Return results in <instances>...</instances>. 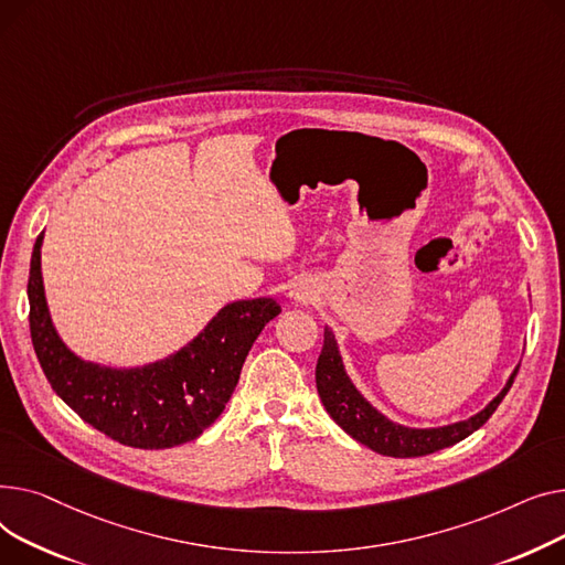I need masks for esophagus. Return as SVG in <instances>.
<instances>
[{"label": "esophagus", "instance_id": "34e87169", "mask_svg": "<svg viewBox=\"0 0 565 565\" xmlns=\"http://www.w3.org/2000/svg\"><path fill=\"white\" fill-rule=\"evenodd\" d=\"M291 296H294V301H301V303H306V301H308V291H303V289H296V291H291Z\"/></svg>", "mask_w": 565, "mask_h": 565}]
</instances>
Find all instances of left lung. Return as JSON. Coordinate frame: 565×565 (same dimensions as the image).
I'll list each match as a JSON object with an SVG mask.
<instances>
[{
  "label": "left lung",
  "mask_w": 565,
  "mask_h": 565,
  "mask_svg": "<svg viewBox=\"0 0 565 565\" xmlns=\"http://www.w3.org/2000/svg\"><path fill=\"white\" fill-rule=\"evenodd\" d=\"M518 370L509 376L502 392L494 399L470 419H462L456 424L438 426V428H411L402 426L392 419H387L383 413H379L364 396L358 392V387L351 383V379L344 372L342 355L335 342L333 330L328 326L323 328V347L317 360V392L321 396V404L328 411L347 434L370 447L376 454L394 456V458H415L440 451L445 447H451L460 440H466L477 428H481L488 417L502 404L507 392L511 390Z\"/></svg>",
  "instance_id": "1"
}]
</instances>
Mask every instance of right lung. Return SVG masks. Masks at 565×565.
<instances>
[{"label": "right lung", "mask_w": 565, "mask_h": 565, "mask_svg": "<svg viewBox=\"0 0 565 565\" xmlns=\"http://www.w3.org/2000/svg\"><path fill=\"white\" fill-rule=\"evenodd\" d=\"M43 232L29 269V328L33 351L52 390L86 424L137 449H166L195 440L223 413L244 360L280 306L274 298L235 301L178 353L116 370L77 358L52 323L41 274Z\"/></svg>", "instance_id": "add662e5"}]
</instances>
